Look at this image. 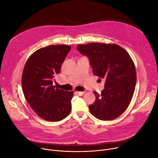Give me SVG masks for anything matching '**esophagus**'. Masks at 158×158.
Listing matches in <instances>:
<instances>
[{
    "label": "esophagus",
    "instance_id": "1",
    "mask_svg": "<svg viewBox=\"0 0 158 158\" xmlns=\"http://www.w3.org/2000/svg\"><path fill=\"white\" fill-rule=\"evenodd\" d=\"M76 93L77 94V95H79V96H82L84 94V92H79V91H76Z\"/></svg>",
    "mask_w": 158,
    "mask_h": 158
}]
</instances>
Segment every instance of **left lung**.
I'll use <instances>...</instances> for the list:
<instances>
[{"instance_id": "1", "label": "left lung", "mask_w": 158, "mask_h": 158, "mask_svg": "<svg viewBox=\"0 0 158 158\" xmlns=\"http://www.w3.org/2000/svg\"><path fill=\"white\" fill-rule=\"evenodd\" d=\"M78 51L87 56L93 74L105 79V89L89 106L92 115L102 121L121 116L129 106L136 83V71L128 52L116 44L89 43L77 45Z\"/></svg>"}]
</instances>
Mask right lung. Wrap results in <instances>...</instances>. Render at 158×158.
<instances>
[{"instance_id": "right-lung-1", "label": "right lung", "mask_w": 158, "mask_h": 158, "mask_svg": "<svg viewBox=\"0 0 158 158\" xmlns=\"http://www.w3.org/2000/svg\"><path fill=\"white\" fill-rule=\"evenodd\" d=\"M71 49L67 45H51L35 51L28 58L22 76L25 98L42 119L57 122L71 110L73 91H65L53 85L62 64Z\"/></svg>"}]
</instances>
